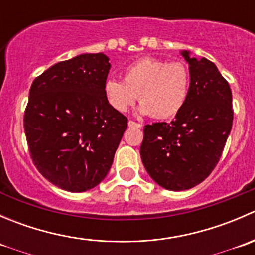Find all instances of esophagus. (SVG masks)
<instances>
[{
  "label": "esophagus",
  "instance_id": "1",
  "mask_svg": "<svg viewBox=\"0 0 255 255\" xmlns=\"http://www.w3.org/2000/svg\"><path fill=\"white\" fill-rule=\"evenodd\" d=\"M128 127H135V128H140V127H142V125H140V123H137V122H134V121H128Z\"/></svg>",
  "mask_w": 255,
  "mask_h": 255
}]
</instances>
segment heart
I'll return each mask as SVG.
<instances>
[{
    "instance_id": "1",
    "label": "heart",
    "mask_w": 255,
    "mask_h": 255,
    "mask_svg": "<svg viewBox=\"0 0 255 255\" xmlns=\"http://www.w3.org/2000/svg\"><path fill=\"white\" fill-rule=\"evenodd\" d=\"M189 89L190 71L184 63L143 58L123 70V80H106L104 92L117 112H127L139 96L140 115L166 120L181 111Z\"/></svg>"
}]
</instances>
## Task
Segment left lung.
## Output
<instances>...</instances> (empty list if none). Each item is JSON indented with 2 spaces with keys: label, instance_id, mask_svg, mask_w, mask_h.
<instances>
[{
  "label": "left lung",
  "instance_id": "1",
  "mask_svg": "<svg viewBox=\"0 0 255 255\" xmlns=\"http://www.w3.org/2000/svg\"><path fill=\"white\" fill-rule=\"evenodd\" d=\"M189 64L186 104L170 123L144 127L140 158L149 176L166 190L181 191L204 181L215 169L232 129V91L206 58L180 51Z\"/></svg>",
  "mask_w": 255,
  "mask_h": 255
}]
</instances>
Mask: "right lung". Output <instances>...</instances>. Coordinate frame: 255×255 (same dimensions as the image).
Segmentation results:
<instances>
[{"mask_svg": "<svg viewBox=\"0 0 255 255\" xmlns=\"http://www.w3.org/2000/svg\"><path fill=\"white\" fill-rule=\"evenodd\" d=\"M102 53L60 61L33 81L24 132L33 163L48 181L82 192L107 175L128 120L113 110L104 86L111 69Z\"/></svg>", "mask_w": 255, "mask_h": 255, "instance_id": "1", "label": "right lung"}]
</instances>
